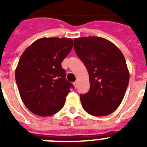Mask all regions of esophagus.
<instances>
[{
	"mask_svg": "<svg viewBox=\"0 0 147 147\" xmlns=\"http://www.w3.org/2000/svg\"><path fill=\"white\" fill-rule=\"evenodd\" d=\"M73 84H74V86L75 88H77V82H74Z\"/></svg>",
	"mask_w": 147,
	"mask_h": 147,
	"instance_id": "esophagus-1",
	"label": "esophagus"
}]
</instances>
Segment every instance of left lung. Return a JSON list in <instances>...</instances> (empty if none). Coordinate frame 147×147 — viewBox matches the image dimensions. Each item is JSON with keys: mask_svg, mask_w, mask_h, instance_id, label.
<instances>
[{"mask_svg": "<svg viewBox=\"0 0 147 147\" xmlns=\"http://www.w3.org/2000/svg\"><path fill=\"white\" fill-rule=\"evenodd\" d=\"M74 48L89 74V91L80 96L83 109L94 116L112 113L121 103L129 84L124 55L112 42L99 37L75 38Z\"/></svg>", "mask_w": 147, "mask_h": 147, "instance_id": "8db88e82", "label": "left lung"}]
</instances>
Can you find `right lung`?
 I'll return each instance as SVG.
<instances>
[{
    "label": "right lung",
    "instance_id": "1",
    "mask_svg": "<svg viewBox=\"0 0 147 147\" xmlns=\"http://www.w3.org/2000/svg\"><path fill=\"white\" fill-rule=\"evenodd\" d=\"M71 38L42 37L22 54L15 70L21 99L35 115L49 116L63 107L73 85L62 62L73 48Z\"/></svg>",
    "mask_w": 147,
    "mask_h": 147
}]
</instances>
